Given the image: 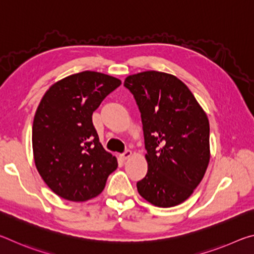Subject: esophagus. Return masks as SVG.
I'll return each mask as SVG.
<instances>
[{"label": "esophagus", "mask_w": 254, "mask_h": 254, "mask_svg": "<svg viewBox=\"0 0 254 254\" xmlns=\"http://www.w3.org/2000/svg\"><path fill=\"white\" fill-rule=\"evenodd\" d=\"M132 156V152H131V150H128V149H127L126 151H124L122 154H121V157L123 158V159H127V158H130Z\"/></svg>", "instance_id": "obj_1"}]
</instances>
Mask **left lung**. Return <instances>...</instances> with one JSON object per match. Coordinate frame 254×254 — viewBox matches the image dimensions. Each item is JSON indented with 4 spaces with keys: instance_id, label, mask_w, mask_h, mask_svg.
<instances>
[{
    "instance_id": "left-lung-1",
    "label": "left lung",
    "mask_w": 254,
    "mask_h": 254,
    "mask_svg": "<svg viewBox=\"0 0 254 254\" xmlns=\"http://www.w3.org/2000/svg\"><path fill=\"white\" fill-rule=\"evenodd\" d=\"M141 113L148 173L136 183L139 194L158 207L186 200L209 162V122L182 80L160 71L126 78Z\"/></svg>"
}]
</instances>
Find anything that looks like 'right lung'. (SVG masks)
I'll return each instance as SVG.
<instances>
[{
  "label": "right lung",
  "instance_id": "add662e5",
  "mask_svg": "<svg viewBox=\"0 0 254 254\" xmlns=\"http://www.w3.org/2000/svg\"><path fill=\"white\" fill-rule=\"evenodd\" d=\"M120 85L115 77L86 70L57 81L42 97L32 126L34 162L62 198H94L118 168L117 158L102 147L92 115Z\"/></svg>",
  "mask_w": 254,
  "mask_h": 254
}]
</instances>
